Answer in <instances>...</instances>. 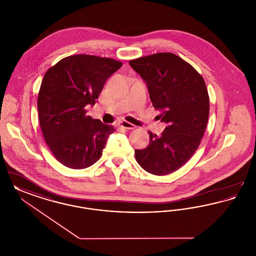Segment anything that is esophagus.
Instances as JSON below:
<instances>
[{
	"mask_svg": "<svg viewBox=\"0 0 256 256\" xmlns=\"http://www.w3.org/2000/svg\"><path fill=\"white\" fill-rule=\"evenodd\" d=\"M120 126L122 128H124V130H134V128H135L134 124H130V122H126V121H122V122H120Z\"/></svg>",
	"mask_w": 256,
	"mask_h": 256,
	"instance_id": "1",
	"label": "esophagus"
}]
</instances>
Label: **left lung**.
<instances>
[{"label":"left lung","mask_w":256,"mask_h":256,"mask_svg":"<svg viewBox=\"0 0 256 256\" xmlns=\"http://www.w3.org/2000/svg\"><path fill=\"white\" fill-rule=\"evenodd\" d=\"M146 82L150 98L167 126L160 136L148 132L150 143L135 150L138 164L150 174L165 176L192 158L206 132L209 97L206 82L189 63L172 52L130 61Z\"/></svg>","instance_id":"8db88e82"}]
</instances>
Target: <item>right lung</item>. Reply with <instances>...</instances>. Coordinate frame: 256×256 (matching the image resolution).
Returning a JSON list of instances; mask_svg holds the SVG:
<instances>
[{"label":"right lung","mask_w":256,"mask_h":256,"mask_svg":"<svg viewBox=\"0 0 256 256\" xmlns=\"http://www.w3.org/2000/svg\"><path fill=\"white\" fill-rule=\"evenodd\" d=\"M108 58L76 54L46 72L37 98L39 122L52 154L71 169H84L100 158L113 126L86 116L106 80L122 67Z\"/></svg>","instance_id":"right-lung-1"}]
</instances>
